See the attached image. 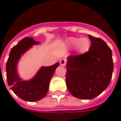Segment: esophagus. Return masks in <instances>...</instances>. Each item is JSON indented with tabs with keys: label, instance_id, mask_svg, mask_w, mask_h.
Segmentation results:
<instances>
[{
	"label": "esophagus",
	"instance_id": "34e87169",
	"mask_svg": "<svg viewBox=\"0 0 121 121\" xmlns=\"http://www.w3.org/2000/svg\"><path fill=\"white\" fill-rule=\"evenodd\" d=\"M66 60L65 59H61L60 61V64L61 66H65V64H66Z\"/></svg>",
	"mask_w": 121,
	"mask_h": 121
}]
</instances>
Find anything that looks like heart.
Returning a JSON list of instances; mask_svg holds the SVG:
<instances>
[{
	"instance_id": "heart-1",
	"label": "heart",
	"mask_w": 121,
	"mask_h": 121,
	"mask_svg": "<svg viewBox=\"0 0 121 121\" xmlns=\"http://www.w3.org/2000/svg\"><path fill=\"white\" fill-rule=\"evenodd\" d=\"M67 43L70 47H75L76 52L80 54L87 53L91 47V42L86 37H69L67 40Z\"/></svg>"
}]
</instances>
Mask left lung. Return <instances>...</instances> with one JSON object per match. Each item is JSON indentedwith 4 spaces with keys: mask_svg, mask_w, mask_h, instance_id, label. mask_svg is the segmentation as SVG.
<instances>
[{
    "mask_svg": "<svg viewBox=\"0 0 121 121\" xmlns=\"http://www.w3.org/2000/svg\"><path fill=\"white\" fill-rule=\"evenodd\" d=\"M91 41L87 53L67 57L66 85L75 98L91 99L101 94L112 78L113 63L112 51L99 38L88 35Z\"/></svg>",
    "mask_w": 121,
    "mask_h": 121,
    "instance_id": "obj_1",
    "label": "left lung"
}]
</instances>
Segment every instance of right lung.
<instances>
[{
  "label": "right lung",
  "mask_w": 121,
  "mask_h": 121,
  "mask_svg": "<svg viewBox=\"0 0 121 121\" xmlns=\"http://www.w3.org/2000/svg\"><path fill=\"white\" fill-rule=\"evenodd\" d=\"M38 44L39 42L29 37L20 40L11 50L6 67L8 83L11 90L19 98L29 102L39 101L46 95L52 77L60 64L56 63L51 66L41 67L30 80L20 78L17 69L19 60L33 45Z\"/></svg>",
  "instance_id": "add662e5"
}]
</instances>
